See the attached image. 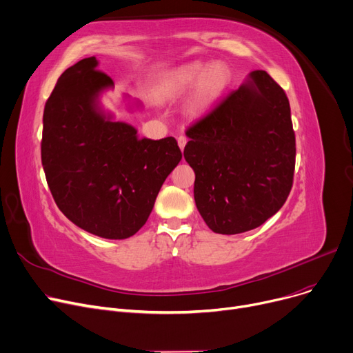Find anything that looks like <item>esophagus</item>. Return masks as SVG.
<instances>
[{"label": "esophagus", "mask_w": 353, "mask_h": 353, "mask_svg": "<svg viewBox=\"0 0 353 353\" xmlns=\"http://www.w3.org/2000/svg\"><path fill=\"white\" fill-rule=\"evenodd\" d=\"M177 143H179V148L183 150L184 146H185V143H187V137H185L184 134H180V136L177 137Z\"/></svg>", "instance_id": "obj_1"}]
</instances>
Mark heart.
Wrapping results in <instances>:
<instances>
[{
  "label": "heart",
  "mask_w": 353,
  "mask_h": 353,
  "mask_svg": "<svg viewBox=\"0 0 353 353\" xmlns=\"http://www.w3.org/2000/svg\"><path fill=\"white\" fill-rule=\"evenodd\" d=\"M228 79V70L221 63H214L208 69H205L203 63H192L179 70L172 78L169 88L177 92L193 86L200 80L197 88V106H205L225 89Z\"/></svg>",
  "instance_id": "b5f03b06"
}]
</instances>
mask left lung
<instances>
[{
	"instance_id": "8db88e82",
	"label": "left lung",
	"mask_w": 353,
	"mask_h": 353,
	"mask_svg": "<svg viewBox=\"0 0 353 353\" xmlns=\"http://www.w3.org/2000/svg\"><path fill=\"white\" fill-rule=\"evenodd\" d=\"M250 77L185 130L196 205L210 230L227 236L264 224L294 183L290 101L265 70Z\"/></svg>"
}]
</instances>
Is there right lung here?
I'll return each mask as SVG.
<instances>
[{"label":"right lung","instance_id":"obj_1","mask_svg":"<svg viewBox=\"0 0 353 353\" xmlns=\"http://www.w3.org/2000/svg\"><path fill=\"white\" fill-rule=\"evenodd\" d=\"M85 58L59 77L45 103L41 160L62 213L102 239L132 237L148 221L161 184L181 160L174 137L139 139L97 108L113 85Z\"/></svg>","mask_w":353,"mask_h":353}]
</instances>
